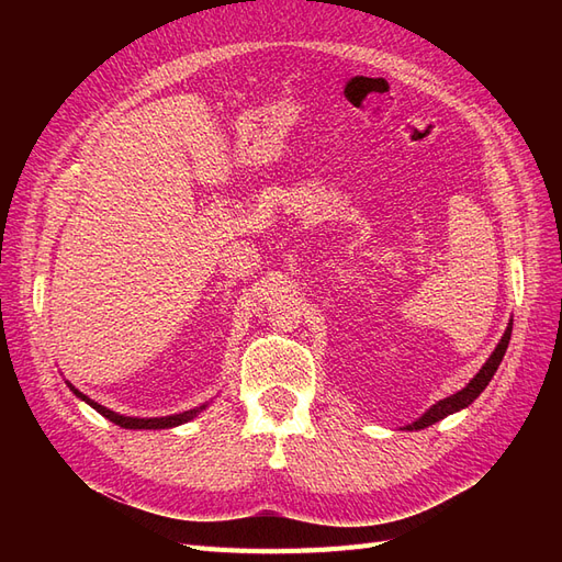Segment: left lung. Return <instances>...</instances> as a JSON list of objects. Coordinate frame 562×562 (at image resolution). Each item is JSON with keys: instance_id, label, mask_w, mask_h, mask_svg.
Here are the masks:
<instances>
[{"instance_id": "1", "label": "left lung", "mask_w": 562, "mask_h": 562, "mask_svg": "<svg viewBox=\"0 0 562 562\" xmlns=\"http://www.w3.org/2000/svg\"><path fill=\"white\" fill-rule=\"evenodd\" d=\"M512 330H514V318L508 321V326H506V330H504V335L499 339V345L495 347V351L490 353V359L485 361V366L479 372H475L473 380L462 391H457V394L434 403L427 413H424L419 419H415L413 424H407V427H403V429H407V431L427 429V427H431V424L440 422L443 417H448L452 413H459V411H464V407H469L475 398H479L483 394V389L490 384V380L495 378V372H497V368H499V363L504 359V353H506L508 339H512Z\"/></svg>"}]
</instances>
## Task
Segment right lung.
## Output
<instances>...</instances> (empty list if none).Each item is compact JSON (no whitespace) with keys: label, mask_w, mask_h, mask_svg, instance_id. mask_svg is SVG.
Returning a JSON list of instances; mask_svg holds the SVG:
<instances>
[{"label":"right lung","mask_w":562,"mask_h":562,"mask_svg":"<svg viewBox=\"0 0 562 562\" xmlns=\"http://www.w3.org/2000/svg\"><path fill=\"white\" fill-rule=\"evenodd\" d=\"M67 386H70V391H72L77 398H81L83 403H89L95 413L108 417L110 422H114L116 427H122V429H171V427H180V424L194 419L201 411H206V407H209V403H203L199 407H192V411H184V413H178V415H166V417H126V415H119V413L110 411V407H105V405L91 401L87 394H81V391L75 389L70 382H67Z\"/></svg>","instance_id":"obj_1"}]
</instances>
